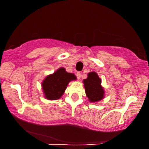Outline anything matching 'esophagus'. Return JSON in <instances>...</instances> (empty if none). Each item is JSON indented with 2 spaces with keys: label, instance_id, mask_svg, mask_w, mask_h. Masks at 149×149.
I'll return each instance as SVG.
<instances>
[{
  "label": "esophagus",
  "instance_id": "1",
  "mask_svg": "<svg viewBox=\"0 0 149 149\" xmlns=\"http://www.w3.org/2000/svg\"><path fill=\"white\" fill-rule=\"evenodd\" d=\"M76 76H77L78 79H81V73H80V72H77V73H76Z\"/></svg>",
  "mask_w": 149,
  "mask_h": 149
}]
</instances>
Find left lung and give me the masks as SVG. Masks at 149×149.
<instances>
[{"label": "left lung", "instance_id": "8db88e82", "mask_svg": "<svg viewBox=\"0 0 149 149\" xmlns=\"http://www.w3.org/2000/svg\"><path fill=\"white\" fill-rule=\"evenodd\" d=\"M83 82L89 102L97 103L103 99L105 91L101 86V79L97 73L94 71L89 72L88 77L84 79Z\"/></svg>", "mask_w": 149, "mask_h": 149}]
</instances>
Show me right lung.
<instances>
[{"mask_svg": "<svg viewBox=\"0 0 149 149\" xmlns=\"http://www.w3.org/2000/svg\"><path fill=\"white\" fill-rule=\"evenodd\" d=\"M76 79L73 73H68L65 68L61 67L54 73L48 75L42 81L43 96L50 101L59 99L63 95L68 84Z\"/></svg>", "mask_w": 149, "mask_h": 149, "instance_id": "obj_1", "label": "right lung"}]
</instances>
